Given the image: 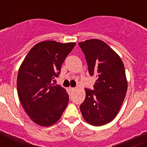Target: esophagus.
Listing matches in <instances>:
<instances>
[{"instance_id":"1","label":"esophagus","mask_w":147,"mask_h":147,"mask_svg":"<svg viewBox=\"0 0 147 147\" xmlns=\"http://www.w3.org/2000/svg\"><path fill=\"white\" fill-rule=\"evenodd\" d=\"M69 90H71V91H74L76 89H75L74 88H69Z\"/></svg>"}]
</instances>
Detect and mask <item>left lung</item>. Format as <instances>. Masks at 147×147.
I'll list each match as a JSON object with an SVG mask.
<instances>
[{"label": "left lung", "mask_w": 147, "mask_h": 147, "mask_svg": "<svg viewBox=\"0 0 147 147\" xmlns=\"http://www.w3.org/2000/svg\"><path fill=\"white\" fill-rule=\"evenodd\" d=\"M85 55L90 76H96L94 90H85L80 105L82 115L88 124L102 126L114 119L127 91L124 63L119 54L106 42L90 39L79 42Z\"/></svg>", "instance_id": "8db88e82"}]
</instances>
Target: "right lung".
I'll use <instances>...</instances> for the list:
<instances>
[{"label": "right lung", "instance_id": "right-lung-1", "mask_svg": "<svg viewBox=\"0 0 147 147\" xmlns=\"http://www.w3.org/2000/svg\"><path fill=\"white\" fill-rule=\"evenodd\" d=\"M75 45L76 42L42 41L34 45L22 62L17 79L18 95L23 109L35 124L53 125L65 110L69 96L64 88L53 82Z\"/></svg>", "mask_w": 147, "mask_h": 147}]
</instances>
